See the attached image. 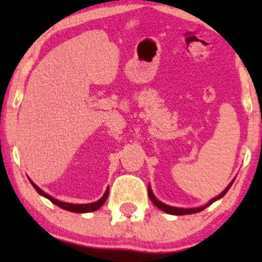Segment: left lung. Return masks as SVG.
Wrapping results in <instances>:
<instances>
[{
  "label": "left lung",
  "mask_w": 262,
  "mask_h": 262,
  "mask_svg": "<svg viewBox=\"0 0 262 262\" xmlns=\"http://www.w3.org/2000/svg\"><path fill=\"white\" fill-rule=\"evenodd\" d=\"M233 182H234V180H233V181H231V182L229 183V185H228V187L225 188L224 191L222 192L221 194H218L217 197L212 198V200H210L209 202L207 203V204H204V206H202V207H196V208H180V207H172V206H169V204H165V203L160 202V201H159L158 198H156V197L154 196V193H152V191H151V187H150V185H149V187H148V193H149V198H150V200H151V202L154 203L155 206L158 207V208H160L161 210H164L165 213H169V214H172V215H185V214H193V213H198V212H201V210L206 209L207 207L210 206V204H212L213 202H215V201L221 200V198L223 197L225 193H227V192H228V189H229V188H230V186L233 185Z\"/></svg>",
  "instance_id": "obj_1"
}]
</instances>
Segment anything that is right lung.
<instances>
[{"label": "right lung", "mask_w": 262, "mask_h": 262, "mask_svg": "<svg viewBox=\"0 0 262 262\" xmlns=\"http://www.w3.org/2000/svg\"><path fill=\"white\" fill-rule=\"evenodd\" d=\"M29 181H31L32 186L35 188V191L38 192L40 196H43L45 198H48L49 201H52L54 204H56V206L60 207V208L65 209V210H69V212H74V213H90V212H95V210H97L100 207L106 202L107 197H108V188L106 189V192H104V194L102 196L100 200L96 201V202L93 203H86V204H74V203H68V202H61V201L56 200V198H54L50 196V194L45 193L43 189H40L38 187L37 185H35L34 182L32 181L31 179H29Z\"/></svg>", "instance_id": "obj_1"}]
</instances>
